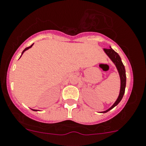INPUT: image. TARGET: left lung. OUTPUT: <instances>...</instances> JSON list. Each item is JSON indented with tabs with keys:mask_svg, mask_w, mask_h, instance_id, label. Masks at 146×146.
<instances>
[{
	"mask_svg": "<svg viewBox=\"0 0 146 146\" xmlns=\"http://www.w3.org/2000/svg\"><path fill=\"white\" fill-rule=\"evenodd\" d=\"M103 50H104L105 53L107 54V56L111 58V60H112L113 63L115 64V66H116L117 70H118V73H119L120 78H121V90H120L119 96H118L116 101L114 103V104L110 108H108V110H106V111L102 112L106 113L108 112V111H110V110H111V109L113 108L115 106H116L117 105L121 102V100H122L124 93H125V85H126V75H125V66L123 64L122 60H121V57H120L119 55H118L115 50H113L111 47H110V48H104Z\"/></svg>",
	"mask_w": 146,
	"mask_h": 146,
	"instance_id": "1",
	"label": "left lung"
}]
</instances>
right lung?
I'll return each instance as SVG.
<instances>
[{"label": "right lung", "instance_id": "add662e5", "mask_svg": "<svg viewBox=\"0 0 146 146\" xmlns=\"http://www.w3.org/2000/svg\"><path fill=\"white\" fill-rule=\"evenodd\" d=\"M33 44H32V45H31V46H29V47H28V48H25V49H24V50H23V52H22V54H21V56H22V55H23V53H24V52H25V50H28V49L31 48V47H32V46H33ZM32 110H33V109H32ZM33 111H36V110H33Z\"/></svg>", "mask_w": 146, "mask_h": 146}]
</instances>
